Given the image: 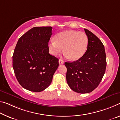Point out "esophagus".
Segmentation results:
<instances>
[{"instance_id":"obj_1","label":"esophagus","mask_w":120,"mask_h":120,"mask_svg":"<svg viewBox=\"0 0 120 120\" xmlns=\"http://www.w3.org/2000/svg\"><path fill=\"white\" fill-rule=\"evenodd\" d=\"M59 63L60 64H64V61L63 60L59 59Z\"/></svg>"}]
</instances>
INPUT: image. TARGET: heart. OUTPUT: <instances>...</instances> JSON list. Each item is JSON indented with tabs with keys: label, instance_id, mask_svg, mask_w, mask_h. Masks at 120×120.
<instances>
[{
	"label": "heart",
	"instance_id": "b5f03b06",
	"mask_svg": "<svg viewBox=\"0 0 120 120\" xmlns=\"http://www.w3.org/2000/svg\"><path fill=\"white\" fill-rule=\"evenodd\" d=\"M88 45V38L83 32L66 30L57 34L49 44L51 54L56 56L62 52L71 60H77L84 54Z\"/></svg>",
	"mask_w": 120,
	"mask_h": 120
}]
</instances>
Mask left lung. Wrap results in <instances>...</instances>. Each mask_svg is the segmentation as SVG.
Masks as SVG:
<instances>
[{
  "label": "left lung",
  "instance_id": "1",
  "mask_svg": "<svg viewBox=\"0 0 120 120\" xmlns=\"http://www.w3.org/2000/svg\"><path fill=\"white\" fill-rule=\"evenodd\" d=\"M88 38L85 54L75 61L66 62V79L72 90L79 94L92 92L102 80L106 68V56L101 41L87 29H84Z\"/></svg>",
  "mask_w": 120,
  "mask_h": 120
}]
</instances>
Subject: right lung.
<instances>
[{
  "instance_id": "1",
  "label": "right lung",
  "mask_w": 120,
  "mask_h": 120,
  "mask_svg": "<svg viewBox=\"0 0 120 120\" xmlns=\"http://www.w3.org/2000/svg\"><path fill=\"white\" fill-rule=\"evenodd\" d=\"M52 26L34 27L18 40L13 55V67L20 84L38 92L52 82L59 59L49 54Z\"/></svg>"
}]
</instances>
